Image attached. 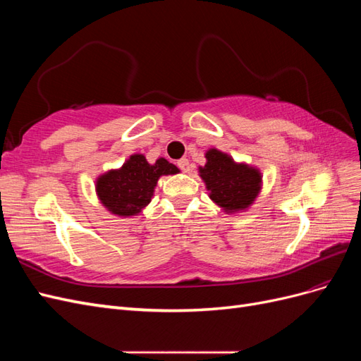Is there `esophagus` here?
I'll return each instance as SVG.
<instances>
[{"mask_svg": "<svg viewBox=\"0 0 361 361\" xmlns=\"http://www.w3.org/2000/svg\"><path fill=\"white\" fill-rule=\"evenodd\" d=\"M178 167L183 171V173H188L190 171V161L187 159V158H182V159H179L178 161Z\"/></svg>", "mask_w": 361, "mask_h": 361, "instance_id": "esophagus-1", "label": "esophagus"}]
</instances>
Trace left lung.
Here are the masks:
<instances>
[{"instance_id": "left-lung-1", "label": "left lung", "mask_w": 361, "mask_h": 361, "mask_svg": "<svg viewBox=\"0 0 361 361\" xmlns=\"http://www.w3.org/2000/svg\"><path fill=\"white\" fill-rule=\"evenodd\" d=\"M204 157L206 164L199 167V173L211 200L227 214L248 209L262 188L260 171L248 164L235 162L218 149H209Z\"/></svg>"}]
</instances>
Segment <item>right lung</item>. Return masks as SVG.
<instances>
[{"mask_svg": "<svg viewBox=\"0 0 361 361\" xmlns=\"http://www.w3.org/2000/svg\"><path fill=\"white\" fill-rule=\"evenodd\" d=\"M176 173L179 169L166 158L149 164L145 155L134 154L122 167L96 179L97 199L117 216L138 215L150 203L158 179Z\"/></svg>", "mask_w": 361, "mask_h": 361, "instance_id": "right-lung-1", "label": "right lung"}]
</instances>
